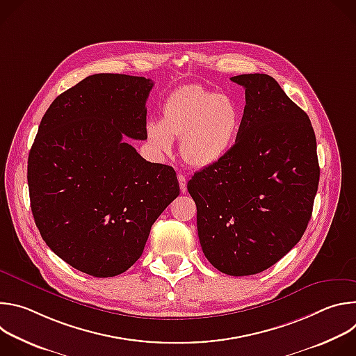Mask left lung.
Instances as JSON below:
<instances>
[{
	"label": "left lung",
	"instance_id": "1",
	"mask_svg": "<svg viewBox=\"0 0 356 356\" xmlns=\"http://www.w3.org/2000/svg\"><path fill=\"white\" fill-rule=\"evenodd\" d=\"M150 79L99 73L62 92L44 113L28 158L31 210L56 255L95 277L128 270L150 227L180 194L172 166L146 162Z\"/></svg>",
	"mask_w": 356,
	"mask_h": 356
}]
</instances>
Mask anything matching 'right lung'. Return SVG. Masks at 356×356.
Here are the masks:
<instances>
[{"instance_id":"add662e5","label":"right lung","mask_w":356,"mask_h":356,"mask_svg":"<svg viewBox=\"0 0 356 356\" xmlns=\"http://www.w3.org/2000/svg\"><path fill=\"white\" fill-rule=\"evenodd\" d=\"M245 88L235 145L195 172L187 190L200 243L229 276L266 270L300 241L312 218L320 166L309 115L268 74L231 79Z\"/></svg>"}]
</instances>
